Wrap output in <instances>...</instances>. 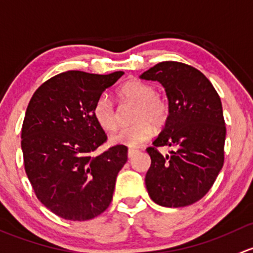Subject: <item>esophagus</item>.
Here are the masks:
<instances>
[{
	"label": "esophagus",
	"instance_id": "esophagus-1",
	"mask_svg": "<svg viewBox=\"0 0 253 253\" xmlns=\"http://www.w3.org/2000/svg\"><path fill=\"white\" fill-rule=\"evenodd\" d=\"M137 152H139L137 150H134V148H129V150H127V158H132L135 155H136Z\"/></svg>",
	"mask_w": 253,
	"mask_h": 253
}]
</instances>
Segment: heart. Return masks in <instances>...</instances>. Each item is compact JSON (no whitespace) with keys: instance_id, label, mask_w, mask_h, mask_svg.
<instances>
[{"instance_id":"obj_1","label":"heart","mask_w":253,"mask_h":253,"mask_svg":"<svg viewBox=\"0 0 253 253\" xmlns=\"http://www.w3.org/2000/svg\"><path fill=\"white\" fill-rule=\"evenodd\" d=\"M122 100L136 105L131 121L134 124L123 127L111 136L113 145L137 147L153 135V126H163L168 121L169 105L166 98L156 95V88L151 84L132 79L124 83L118 90ZM96 123L107 131L118 126V113L113 102L106 95L100 96L92 107Z\"/></svg>"}]
</instances>
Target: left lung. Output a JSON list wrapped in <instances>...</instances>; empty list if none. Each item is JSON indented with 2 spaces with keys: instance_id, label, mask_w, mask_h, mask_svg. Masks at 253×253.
I'll list each match as a JSON object with an SVG mask.
<instances>
[{
  "instance_id": "1",
  "label": "left lung",
  "mask_w": 253,
  "mask_h": 253,
  "mask_svg": "<svg viewBox=\"0 0 253 253\" xmlns=\"http://www.w3.org/2000/svg\"><path fill=\"white\" fill-rule=\"evenodd\" d=\"M140 78L160 82L169 101L168 121L146 148L148 195L163 207L195 204L210 191L224 163L226 127L219 95L199 69L181 62H161ZM161 145L174 150L163 156Z\"/></svg>"
}]
</instances>
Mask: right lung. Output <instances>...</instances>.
Wrapping results in <instances>:
<instances>
[{
  "label": "right lung",
  "mask_w": 253,
  "mask_h": 253,
  "mask_svg": "<svg viewBox=\"0 0 253 253\" xmlns=\"http://www.w3.org/2000/svg\"><path fill=\"white\" fill-rule=\"evenodd\" d=\"M123 74L68 70L43 83L28 105L22 126L25 173L39 201L58 217L92 219L113 199L127 147L116 145L92 155L107 141L92 107Z\"/></svg>",
  "instance_id": "obj_1"
}]
</instances>
